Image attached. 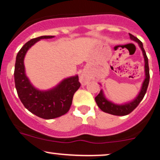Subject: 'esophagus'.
<instances>
[{
  "instance_id": "34e87169",
  "label": "esophagus",
  "mask_w": 160,
  "mask_h": 160,
  "mask_svg": "<svg viewBox=\"0 0 160 160\" xmlns=\"http://www.w3.org/2000/svg\"><path fill=\"white\" fill-rule=\"evenodd\" d=\"M79 80H80V82L81 84H82V85H86L87 84H88V82H89V78H88V77L86 76L85 74H82L80 76V78H79Z\"/></svg>"
}]
</instances>
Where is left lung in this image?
<instances>
[{
  "label": "left lung",
  "instance_id": "8db88e82",
  "mask_svg": "<svg viewBox=\"0 0 160 160\" xmlns=\"http://www.w3.org/2000/svg\"><path fill=\"white\" fill-rule=\"evenodd\" d=\"M130 38L132 41L137 42L139 47H140L142 55L144 57V62H145V79H144L140 91L139 92L138 95L134 98V99L131 102H126V103L118 104L112 102L110 100L107 99V98L104 96L103 90H101L98 96L95 98L96 102L97 104L98 107L101 109L104 113H108L112 115L115 116H125L131 113L139 105L140 102L142 100V98L146 93L148 86L149 84L150 80V74H149V67H148V59L146 56V52L143 48V44L138 39L137 37L133 36V35L130 34Z\"/></svg>",
  "mask_w": 160,
  "mask_h": 160
}]
</instances>
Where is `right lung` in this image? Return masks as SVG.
<instances>
[{
  "mask_svg": "<svg viewBox=\"0 0 160 160\" xmlns=\"http://www.w3.org/2000/svg\"><path fill=\"white\" fill-rule=\"evenodd\" d=\"M52 38V35H43L26 43L18 52L14 72L15 88L21 102L29 111L45 119H55L68 113L74 93L81 86L76 75L64 78L51 89L41 90L32 85L26 75L23 61L29 49L41 39Z\"/></svg>",
  "mask_w": 160,
  "mask_h": 160,
  "instance_id": "obj_1",
  "label": "right lung"
}]
</instances>
